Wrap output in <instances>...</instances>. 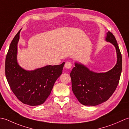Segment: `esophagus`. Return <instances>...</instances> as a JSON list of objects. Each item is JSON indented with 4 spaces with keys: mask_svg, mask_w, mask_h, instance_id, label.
Masks as SVG:
<instances>
[{
    "mask_svg": "<svg viewBox=\"0 0 129 129\" xmlns=\"http://www.w3.org/2000/svg\"><path fill=\"white\" fill-rule=\"evenodd\" d=\"M65 67L67 68V69H71L72 67V62L70 61H67L65 62Z\"/></svg>",
    "mask_w": 129,
    "mask_h": 129,
    "instance_id": "1",
    "label": "esophagus"
}]
</instances>
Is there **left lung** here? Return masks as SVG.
<instances>
[{
  "label": "left lung",
  "instance_id": "1",
  "mask_svg": "<svg viewBox=\"0 0 129 129\" xmlns=\"http://www.w3.org/2000/svg\"><path fill=\"white\" fill-rule=\"evenodd\" d=\"M106 41L116 48L117 62L106 73H98L90 70L80 63L75 62L70 73L72 90L78 101L84 105L95 106L108 100L119 84L122 71V56L115 38L108 31Z\"/></svg>",
  "mask_w": 129,
  "mask_h": 129
}]
</instances>
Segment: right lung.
I'll use <instances>...</instances> for the list:
<instances>
[{"instance_id": "1", "label": "right lung", "mask_w": 129, "mask_h": 129, "mask_svg": "<svg viewBox=\"0 0 129 129\" xmlns=\"http://www.w3.org/2000/svg\"><path fill=\"white\" fill-rule=\"evenodd\" d=\"M20 30L10 43L5 59V76L10 89L21 102L30 106L39 105L50 95L55 82L61 74L65 62L31 71L21 68L17 62Z\"/></svg>"}]
</instances>
